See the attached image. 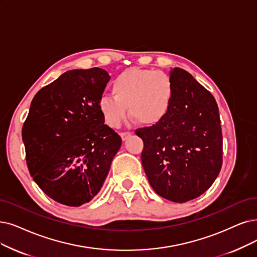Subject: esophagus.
<instances>
[{
  "label": "esophagus",
  "instance_id": "obj_1",
  "mask_svg": "<svg viewBox=\"0 0 257 257\" xmlns=\"http://www.w3.org/2000/svg\"><path fill=\"white\" fill-rule=\"evenodd\" d=\"M120 136H121L122 140L124 141V140H126L131 136V133L130 132H122V133H120Z\"/></svg>",
  "mask_w": 257,
  "mask_h": 257
}]
</instances>
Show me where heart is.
Wrapping results in <instances>:
<instances>
[{
	"mask_svg": "<svg viewBox=\"0 0 257 257\" xmlns=\"http://www.w3.org/2000/svg\"><path fill=\"white\" fill-rule=\"evenodd\" d=\"M112 97H102L98 107L105 124L121 125L130 114L145 125H156L167 118L175 98V84L160 70L130 68L111 82Z\"/></svg>",
	"mask_w": 257,
	"mask_h": 257,
	"instance_id": "obj_1",
	"label": "heart"
}]
</instances>
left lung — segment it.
<instances>
[{
    "label": "left lung",
    "instance_id": "8db88e82",
    "mask_svg": "<svg viewBox=\"0 0 257 257\" xmlns=\"http://www.w3.org/2000/svg\"><path fill=\"white\" fill-rule=\"evenodd\" d=\"M175 98L156 125L136 130L151 187L174 202L197 198L216 179L222 164V134L216 101L187 70H171Z\"/></svg>",
    "mask_w": 257,
    "mask_h": 257
}]
</instances>
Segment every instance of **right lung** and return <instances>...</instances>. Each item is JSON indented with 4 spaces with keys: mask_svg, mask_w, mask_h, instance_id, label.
Wrapping results in <instances>:
<instances>
[{
    "mask_svg": "<svg viewBox=\"0 0 257 257\" xmlns=\"http://www.w3.org/2000/svg\"><path fill=\"white\" fill-rule=\"evenodd\" d=\"M106 70H68L41 88L30 104L22 139L30 175L48 197L69 207L101 190L121 147L98 107Z\"/></svg>",
    "mask_w": 257,
    "mask_h": 257,
    "instance_id": "add662e5",
    "label": "right lung"
}]
</instances>
